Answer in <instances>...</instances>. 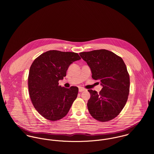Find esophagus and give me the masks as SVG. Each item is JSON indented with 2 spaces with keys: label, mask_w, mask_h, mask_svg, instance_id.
<instances>
[{
  "label": "esophagus",
  "mask_w": 154,
  "mask_h": 154,
  "mask_svg": "<svg viewBox=\"0 0 154 154\" xmlns=\"http://www.w3.org/2000/svg\"><path fill=\"white\" fill-rule=\"evenodd\" d=\"M85 90V88H79V92H82V91H84Z\"/></svg>",
  "instance_id": "1"
}]
</instances>
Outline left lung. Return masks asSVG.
<instances>
[{"instance_id": "1", "label": "left lung", "mask_w": 154, "mask_h": 154, "mask_svg": "<svg viewBox=\"0 0 154 154\" xmlns=\"http://www.w3.org/2000/svg\"><path fill=\"white\" fill-rule=\"evenodd\" d=\"M79 54L89 66L92 78L100 80L103 86L99 93L88 89V111L95 120L109 122L120 114L128 101L130 78L126 66L122 57L105 49Z\"/></svg>"}]
</instances>
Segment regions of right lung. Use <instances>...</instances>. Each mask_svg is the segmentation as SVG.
<instances>
[{
    "mask_svg": "<svg viewBox=\"0 0 154 154\" xmlns=\"http://www.w3.org/2000/svg\"><path fill=\"white\" fill-rule=\"evenodd\" d=\"M80 59L74 52L49 50L32 62L28 78L29 95L35 110L45 119L56 121L69 112L78 88L62 87L59 81L66 76L69 65Z\"/></svg>",
    "mask_w": 154,
    "mask_h": 154,
    "instance_id": "1",
    "label": "right lung"
}]
</instances>
